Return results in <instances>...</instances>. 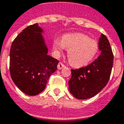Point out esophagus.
Segmentation results:
<instances>
[{"mask_svg":"<svg viewBox=\"0 0 124 124\" xmlns=\"http://www.w3.org/2000/svg\"><path fill=\"white\" fill-rule=\"evenodd\" d=\"M65 67V65L64 64H62V62H59L58 64V66H57V68H58V70H62L63 68Z\"/></svg>","mask_w":124,"mask_h":124,"instance_id":"1","label":"esophagus"}]
</instances>
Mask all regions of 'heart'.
Returning <instances> with one entry per match:
<instances>
[{
  "label": "heart",
  "instance_id": "1",
  "mask_svg": "<svg viewBox=\"0 0 124 124\" xmlns=\"http://www.w3.org/2000/svg\"><path fill=\"white\" fill-rule=\"evenodd\" d=\"M53 48L58 54L68 49L70 63L75 67H82L95 58L99 51V44L87 35L72 33L64 34L62 39H54Z\"/></svg>",
  "mask_w": 124,
  "mask_h": 124
}]
</instances>
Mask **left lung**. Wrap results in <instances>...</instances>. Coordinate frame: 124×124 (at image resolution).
Listing matches in <instances>:
<instances>
[{
  "instance_id": "8db88e82",
  "label": "left lung",
  "mask_w": 124,
  "mask_h": 124,
  "mask_svg": "<svg viewBox=\"0 0 124 124\" xmlns=\"http://www.w3.org/2000/svg\"><path fill=\"white\" fill-rule=\"evenodd\" d=\"M101 51L96 60L88 66L71 70L69 90L79 100L91 98L101 91L110 78L113 66V54L108 39L101 34L99 39Z\"/></svg>"
}]
</instances>
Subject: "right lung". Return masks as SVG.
<instances>
[{"label": "right lung", "instance_id": "1", "mask_svg": "<svg viewBox=\"0 0 124 124\" xmlns=\"http://www.w3.org/2000/svg\"><path fill=\"white\" fill-rule=\"evenodd\" d=\"M38 23L27 26L14 39L9 52V71L21 91L36 96L45 88L57 70L58 60L48 55V49Z\"/></svg>", "mask_w": 124, "mask_h": 124}]
</instances>
